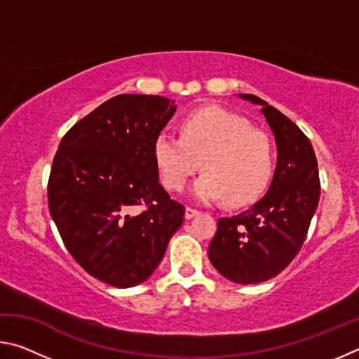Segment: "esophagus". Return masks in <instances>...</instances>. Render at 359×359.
Segmentation results:
<instances>
[{"label": "esophagus", "instance_id": "1", "mask_svg": "<svg viewBox=\"0 0 359 359\" xmlns=\"http://www.w3.org/2000/svg\"><path fill=\"white\" fill-rule=\"evenodd\" d=\"M196 215H199V210L198 209H193V208H190V205H188V208L185 209V218H187V220H190V218L196 217Z\"/></svg>", "mask_w": 359, "mask_h": 359}]
</instances>
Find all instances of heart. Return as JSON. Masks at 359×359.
<instances>
[{"mask_svg": "<svg viewBox=\"0 0 359 359\" xmlns=\"http://www.w3.org/2000/svg\"><path fill=\"white\" fill-rule=\"evenodd\" d=\"M154 155L163 184L172 191H180L203 165L205 171L191 187L193 196L203 203L222 198L229 205L252 203L266 191L274 169L267 135L218 106L187 115L182 136L161 131Z\"/></svg>", "mask_w": 359, "mask_h": 359, "instance_id": "1", "label": "heart"}]
</instances>
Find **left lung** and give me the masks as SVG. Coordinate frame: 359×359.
Returning <instances> with one entry per match:
<instances>
[{
    "label": "left lung",
    "instance_id": "8db88e82",
    "mask_svg": "<svg viewBox=\"0 0 359 359\" xmlns=\"http://www.w3.org/2000/svg\"><path fill=\"white\" fill-rule=\"evenodd\" d=\"M277 144V168L269 190L250 209L218 220L209 259L234 283L266 282L287 267L306 241L320 199L317 156L309 137L287 115L255 95Z\"/></svg>",
    "mask_w": 359,
    "mask_h": 359
}]
</instances>
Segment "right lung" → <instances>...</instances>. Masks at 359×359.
<instances>
[{
    "mask_svg": "<svg viewBox=\"0 0 359 359\" xmlns=\"http://www.w3.org/2000/svg\"><path fill=\"white\" fill-rule=\"evenodd\" d=\"M174 112V101L158 95L114 96L66 133L53 158L48 210L63 244L112 287L147 280L184 223L154 155Z\"/></svg>",
    "mask_w": 359,
    "mask_h": 359,
    "instance_id": "obj_1",
    "label": "right lung"
}]
</instances>
